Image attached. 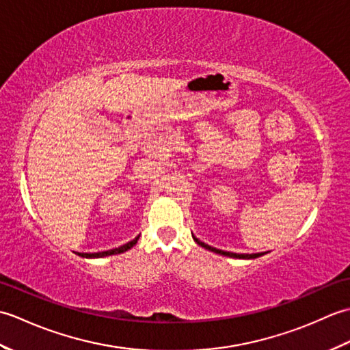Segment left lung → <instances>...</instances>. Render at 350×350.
Returning <instances> with one entry per match:
<instances>
[{
  "label": "left lung",
  "instance_id": "1",
  "mask_svg": "<svg viewBox=\"0 0 350 350\" xmlns=\"http://www.w3.org/2000/svg\"><path fill=\"white\" fill-rule=\"evenodd\" d=\"M192 237H194V241L200 245V247H203V248L209 250V251H212V252H217V254H221V256H227V257H232V258H243V260H251V258H257V257H260V256H263L262 252H256V254H236V252H228V251L217 250V248H213V247H209V245L202 242V241H198L194 234H192Z\"/></svg>",
  "mask_w": 350,
  "mask_h": 350
}]
</instances>
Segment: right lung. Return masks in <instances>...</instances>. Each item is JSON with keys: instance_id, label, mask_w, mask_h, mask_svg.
Segmentation results:
<instances>
[{"instance_id": "right-lung-1", "label": "right lung", "mask_w": 350, "mask_h": 350, "mask_svg": "<svg viewBox=\"0 0 350 350\" xmlns=\"http://www.w3.org/2000/svg\"><path fill=\"white\" fill-rule=\"evenodd\" d=\"M138 239H139V236H137L135 239H132L131 242H128V243H124V245H122V247H118V248H114V250H108V251H102V252H79L78 256H81V257H84V258H100V257H107V256H114V254H122V252H124V251H128V250H131L133 245H135L137 242H138Z\"/></svg>"}]
</instances>
